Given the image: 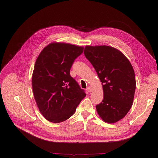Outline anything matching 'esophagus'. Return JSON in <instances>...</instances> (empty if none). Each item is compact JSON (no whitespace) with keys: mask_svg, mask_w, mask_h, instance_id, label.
I'll return each mask as SVG.
<instances>
[{"mask_svg":"<svg viewBox=\"0 0 158 158\" xmlns=\"http://www.w3.org/2000/svg\"><path fill=\"white\" fill-rule=\"evenodd\" d=\"M87 91H88L89 93H91L92 91H93V89H92V87H91V86H89V87H87Z\"/></svg>","mask_w":158,"mask_h":158,"instance_id":"esophagus-1","label":"esophagus"}]
</instances>
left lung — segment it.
Segmentation results:
<instances>
[{
    "mask_svg": "<svg viewBox=\"0 0 158 158\" xmlns=\"http://www.w3.org/2000/svg\"><path fill=\"white\" fill-rule=\"evenodd\" d=\"M84 53L102 82L104 97L96 106L98 114L104 122L115 123L127 114L133 103V67L123 52L110 46H86Z\"/></svg>",
    "mask_w": 158,
    "mask_h": 158,
    "instance_id": "obj_1",
    "label": "left lung"
}]
</instances>
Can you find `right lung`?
<instances>
[{"label":"right lung","instance_id":"add662e5","mask_svg":"<svg viewBox=\"0 0 158 158\" xmlns=\"http://www.w3.org/2000/svg\"><path fill=\"white\" fill-rule=\"evenodd\" d=\"M84 50L82 46L54 42L37 57L32 76L34 97L42 115L58 123L71 118L86 94L70 76L71 67Z\"/></svg>","mask_w":158,"mask_h":158}]
</instances>
